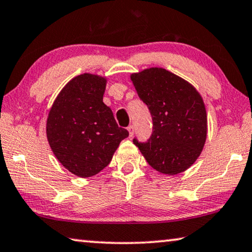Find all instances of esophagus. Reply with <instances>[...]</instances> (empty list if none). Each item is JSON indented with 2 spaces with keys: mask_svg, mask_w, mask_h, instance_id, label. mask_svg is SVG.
<instances>
[{
  "mask_svg": "<svg viewBox=\"0 0 252 252\" xmlns=\"http://www.w3.org/2000/svg\"><path fill=\"white\" fill-rule=\"evenodd\" d=\"M127 131H129V136L132 137L134 134V126H127Z\"/></svg>",
  "mask_w": 252,
  "mask_h": 252,
  "instance_id": "34e87169",
  "label": "esophagus"
}]
</instances>
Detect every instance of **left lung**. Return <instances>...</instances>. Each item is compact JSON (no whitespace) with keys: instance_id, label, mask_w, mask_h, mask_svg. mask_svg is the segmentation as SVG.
<instances>
[{"instance_id":"1","label":"left lung","mask_w":252,"mask_h":252,"mask_svg":"<svg viewBox=\"0 0 252 252\" xmlns=\"http://www.w3.org/2000/svg\"><path fill=\"white\" fill-rule=\"evenodd\" d=\"M131 80L153 120L152 136L133 138L153 168L164 174L181 173L200 155L207 134L202 98L189 82L163 67L133 73Z\"/></svg>"}]
</instances>
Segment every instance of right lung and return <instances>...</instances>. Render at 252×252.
I'll use <instances>...</instances> for the list:
<instances>
[{
	"label": "right lung",
	"instance_id": "add662e5",
	"mask_svg": "<svg viewBox=\"0 0 252 252\" xmlns=\"http://www.w3.org/2000/svg\"><path fill=\"white\" fill-rule=\"evenodd\" d=\"M106 80L84 73L67 82L48 114L46 133L56 158L71 173L89 178L110 164L129 136L103 103Z\"/></svg>",
	"mask_w": 252,
	"mask_h": 252
}]
</instances>
